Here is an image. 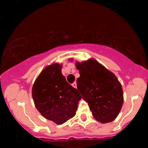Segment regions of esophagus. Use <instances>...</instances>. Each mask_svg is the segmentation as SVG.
I'll return each mask as SVG.
<instances>
[{"instance_id": "1", "label": "esophagus", "mask_w": 148, "mask_h": 148, "mask_svg": "<svg viewBox=\"0 0 148 148\" xmlns=\"http://www.w3.org/2000/svg\"><path fill=\"white\" fill-rule=\"evenodd\" d=\"M72 86H73V87L77 88V83H76V82H74L72 84Z\"/></svg>"}]
</instances>
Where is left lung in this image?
Returning a JSON list of instances; mask_svg holds the SVG:
<instances>
[{
    "instance_id": "8db88e82",
    "label": "left lung",
    "mask_w": 148,
    "mask_h": 148,
    "mask_svg": "<svg viewBox=\"0 0 148 148\" xmlns=\"http://www.w3.org/2000/svg\"><path fill=\"white\" fill-rule=\"evenodd\" d=\"M76 66L80 74L77 89L95 120L102 123L114 120L123 104L122 86L116 76L95 59L77 62Z\"/></svg>"
}]
</instances>
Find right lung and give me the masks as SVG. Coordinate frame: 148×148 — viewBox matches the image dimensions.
Segmentation results:
<instances>
[{"mask_svg": "<svg viewBox=\"0 0 148 148\" xmlns=\"http://www.w3.org/2000/svg\"><path fill=\"white\" fill-rule=\"evenodd\" d=\"M62 65L46 67L34 84L32 97L36 107L49 120L62 125L76 114L82 96L66 82Z\"/></svg>", "mask_w": 148, "mask_h": 148, "instance_id": "add662e5", "label": "right lung"}]
</instances>
